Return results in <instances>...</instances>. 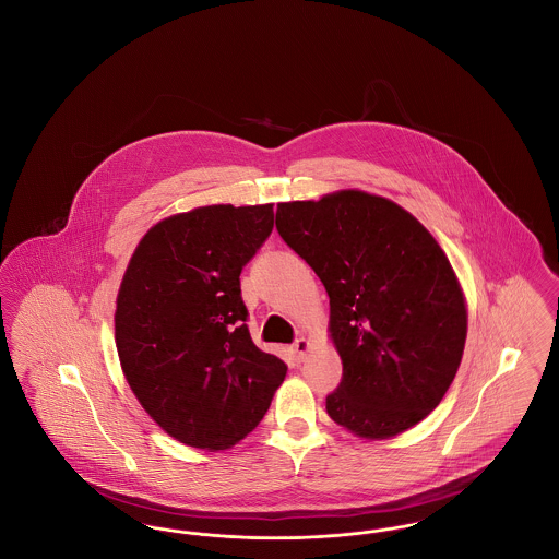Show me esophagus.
Listing matches in <instances>:
<instances>
[{
  "label": "esophagus",
  "instance_id": "34e87169",
  "mask_svg": "<svg viewBox=\"0 0 559 559\" xmlns=\"http://www.w3.org/2000/svg\"><path fill=\"white\" fill-rule=\"evenodd\" d=\"M308 349H310V344H308V340H306V337H299V340H295V342H293L292 352L297 362H301V360L306 358Z\"/></svg>",
  "mask_w": 559,
  "mask_h": 559
}]
</instances>
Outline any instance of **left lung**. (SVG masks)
<instances>
[{
    "label": "left lung",
    "mask_w": 559,
    "mask_h": 559,
    "mask_svg": "<svg viewBox=\"0 0 559 559\" xmlns=\"http://www.w3.org/2000/svg\"><path fill=\"white\" fill-rule=\"evenodd\" d=\"M276 230L329 295L344 365L329 417L362 438L426 419L451 388L467 335L440 245L396 203L360 190L281 203Z\"/></svg>",
    "instance_id": "1"
}]
</instances>
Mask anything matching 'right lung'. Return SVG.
<instances>
[{
    "mask_svg": "<svg viewBox=\"0 0 559 559\" xmlns=\"http://www.w3.org/2000/svg\"><path fill=\"white\" fill-rule=\"evenodd\" d=\"M272 205L171 215L133 251L115 312L121 369L144 411L194 449L224 451L266 415L287 365L253 344L240 272Z\"/></svg>",
    "mask_w": 559,
    "mask_h": 559,
    "instance_id": "add662e5",
    "label": "right lung"
}]
</instances>
